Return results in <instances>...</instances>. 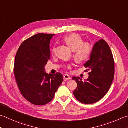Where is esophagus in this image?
<instances>
[{
	"mask_svg": "<svg viewBox=\"0 0 128 128\" xmlns=\"http://www.w3.org/2000/svg\"><path fill=\"white\" fill-rule=\"evenodd\" d=\"M64 79L65 80H70V79H71V78H70V77L69 76V75L65 74L64 76Z\"/></svg>",
	"mask_w": 128,
	"mask_h": 128,
	"instance_id": "obj_1",
	"label": "esophagus"
}]
</instances>
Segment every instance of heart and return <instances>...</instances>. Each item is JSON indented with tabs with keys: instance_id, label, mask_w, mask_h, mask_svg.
<instances>
[{
	"instance_id": "b5f03b06",
	"label": "heart",
	"mask_w": 128,
	"mask_h": 128,
	"mask_svg": "<svg viewBox=\"0 0 128 128\" xmlns=\"http://www.w3.org/2000/svg\"><path fill=\"white\" fill-rule=\"evenodd\" d=\"M64 41L74 51L73 57L77 62H83L90 56L92 50V46L88 42H84L83 39L79 35L70 34L64 38ZM54 52V48L52 52Z\"/></svg>"
}]
</instances>
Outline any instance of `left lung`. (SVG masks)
<instances>
[{"label":"left lung","mask_w":128,"mask_h":128,"mask_svg":"<svg viewBox=\"0 0 128 128\" xmlns=\"http://www.w3.org/2000/svg\"><path fill=\"white\" fill-rule=\"evenodd\" d=\"M89 71L88 79L82 82L74 76L77 88L73 92L78 100L83 104H93L102 99L110 88L113 81L115 66L110 48L107 42L100 39L92 48L90 58L84 64Z\"/></svg>","instance_id":"left-lung-1"}]
</instances>
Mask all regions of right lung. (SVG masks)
Instances as JSON below:
<instances>
[{
    "label": "right lung",
    "mask_w": 128,
    "mask_h": 128,
    "mask_svg": "<svg viewBox=\"0 0 128 128\" xmlns=\"http://www.w3.org/2000/svg\"><path fill=\"white\" fill-rule=\"evenodd\" d=\"M54 35L39 33L27 39L19 48L15 59L14 72L20 92L36 106L51 102L63 81L60 72L52 75L45 72L50 59L49 45Z\"/></svg>",
    "instance_id": "1"
}]
</instances>
